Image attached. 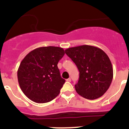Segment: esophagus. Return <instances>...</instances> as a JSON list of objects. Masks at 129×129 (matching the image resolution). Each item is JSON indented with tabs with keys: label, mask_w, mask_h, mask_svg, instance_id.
Returning <instances> with one entry per match:
<instances>
[{
	"label": "esophagus",
	"mask_w": 129,
	"mask_h": 129,
	"mask_svg": "<svg viewBox=\"0 0 129 129\" xmlns=\"http://www.w3.org/2000/svg\"><path fill=\"white\" fill-rule=\"evenodd\" d=\"M71 80H71L70 78H68V79H67V82H71Z\"/></svg>",
	"instance_id": "obj_1"
}]
</instances>
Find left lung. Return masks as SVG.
Wrapping results in <instances>:
<instances>
[{
  "instance_id": "8db88e82",
  "label": "left lung",
  "mask_w": 129,
  "mask_h": 129,
  "mask_svg": "<svg viewBox=\"0 0 129 129\" xmlns=\"http://www.w3.org/2000/svg\"><path fill=\"white\" fill-rule=\"evenodd\" d=\"M65 53L79 71V80L75 88L79 95L87 99H98L110 87L113 77L111 61L102 49L84 45L68 48Z\"/></svg>"
}]
</instances>
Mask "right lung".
Returning <instances> with one entry per match:
<instances>
[{
    "label": "right lung",
    "mask_w": 129,
    "mask_h": 129,
    "mask_svg": "<svg viewBox=\"0 0 129 129\" xmlns=\"http://www.w3.org/2000/svg\"><path fill=\"white\" fill-rule=\"evenodd\" d=\"M62 48L41 47L29 52L21 62L18 80L21 89L30 100L45 103L59 95L65 82L57 67L63 57Z\"/></svg>",
    "instance_id": "1"
}]
</instances>
